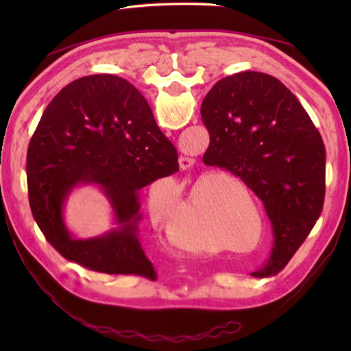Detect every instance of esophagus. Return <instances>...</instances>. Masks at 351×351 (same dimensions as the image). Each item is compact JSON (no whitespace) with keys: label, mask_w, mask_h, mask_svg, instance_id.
Segmentation results:
<instances>
[{"label":"esophagus","mask_w":351,"mask_h":351,"mask_svg":"<svg viewBox=\"0 0 351 351\" xmlns=\"http://www.w3.org/2000/svg\"><path fill=\"white\" fill-rule=\"evenodd\" d=\"M178 162H180V168L182 169H190L195 165V159L190 156H180Z\"/></svg>","instance_id":"obj_1"}]
</instances>
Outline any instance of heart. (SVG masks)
<instances>
[{
    "mask_svg": "<svg viewBox=\"0 0 351 351\" xmlns=\"http://www.w3.org/2000/svg\"><path fill=\"white\" fill-rule=\"evenodd\" d=\"M154 218L161 219L165 209L151 205ZM164 237L173 247L184 252H209L214 249V222L204 204V197L192 195L168 212L164 219Z\"/></svg>",
    "mask_w": 351,
    "mask_h": 351,
    "instance_id": "heart-1",
    "label": "heart"
}]
</instances>
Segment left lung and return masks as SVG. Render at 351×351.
<instances>
[{
    "instance_id": "obj_1",
    "label": "left lung",
    "mask_w": 351,
    "mask_h": 351,
    "mask_svg": "<svg viewBox=\"0 0 351 351\" xmlns=\"http://www.w3.org/2000/svg\"><path fill=\"white\" fill-rule=\"evenodd\" d=\"M210 136L204 162L240 177L272 226L267 267L280 268L309 236L325 197V146L311 117L269 74L240 71L218 80L202 102Z\"/></svg>"
}]
</instances>
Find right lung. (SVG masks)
I'll return each instance as SVG.
<instances>
[{"instance_id":"right-lung-1","label":"right lung","mask_w":351,"mask_h":351,"mask_svg":"<svg viewBox=\"0 0 351 351\" xmlns=\"http://www.w3.org/2000/svg\"><path fill=\"white\" fill-rule=\"evenodd\" d=\"M176 171L177 149L143 95L114 74H92L61 89L42 114L27 149L29 204L61 256L92 271L155 278L139 240V192ZM82 185L101 190L116 224L92 239H74L64 221L66 200Z\"/></svg>"}]
</instances>
